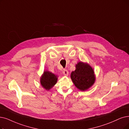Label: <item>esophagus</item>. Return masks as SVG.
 I'll list each match as a JSON object with an SVG mask.
<instances>
[{
    "instance_id": "34e87169",
    "label": "esophagus",
    "mask_w": 129,
    "mask_h": 129,
    "mask_svg": "<svg viewBox=\"0 0 129 129\" xmlns=\"http://www.w3.org/2000/svg\"><path fill=\"white\" fill-rule=\"evenodd\" d=\"M63 75H64L66 76H67L69 75V72H68V71L67 70L64 69L63 71Z\"/></svg>"
}]
</instances>
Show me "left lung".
<instances>
[{
    "label": "left lung",
    "instance_id": "left-lung-1",
    "mask_svg": "<svg viewBox=\"0 0 129 129\" xmlns=\"http://www.w3.org/2000/svg\"><path fill=\"white\" fill-rule=\"evenodd\" d=\"M70 76L75 86L81 91L88 89L95 81L93 69L89 64L82 62L76 65V70L72 72Z\"/></svg>",
    "mask_w": 129,
    "mask_h": 129
}]
</instances>
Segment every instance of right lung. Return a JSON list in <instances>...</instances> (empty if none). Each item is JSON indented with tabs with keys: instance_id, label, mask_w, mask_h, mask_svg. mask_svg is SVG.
I'll list each match as a JSON object with an SVG mask.
<instances>
[{
	"instance_id": "add662e5",
	"label": "right lung",
	"mask_w": 129,
	"mask_h": 129,
	"mask_svg": "<svg viewBox=\"0 0 129 129\" xmlns=\"http://www.w3.org/2000/svg\"><path fill=\"white\" fill-rule=\"evenodd\" d=\"M58 80V76L49 71H44L41 77V86L47 90H49L55 85Z\"/></svg>"
}]
</instances>
